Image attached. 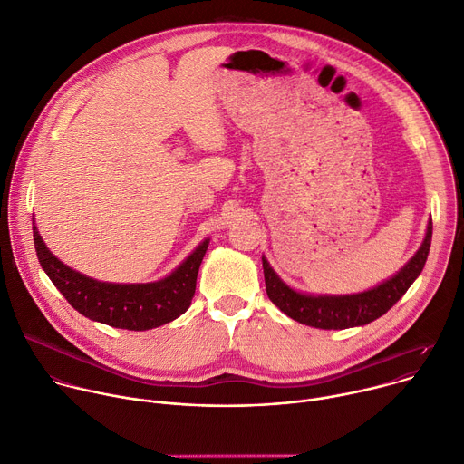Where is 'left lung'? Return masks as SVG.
Listing matches in <instances>:
<instances>
[{
    "mask_svg": "<svg viewBox=\"0 0 464 464\" xmlns=\"http://www.w3.org/2000/svg\"><path fill=\"white\" fill-rule=\"evenodd\" d=\"M433 224L428 222L426 237L416 254L396 272L368 290L355 294H309L288 286L263 256L266 294L286 316L318 329H348L366 325L383 316L424 270L430 256Z\"/></svg>",
    "mask_w": 464,
    "mask_h": 464,
    "instance_id": "1",
    "label": "left lung"
}]
</instances>
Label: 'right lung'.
Instances as JSON below:
<instances>
[{
  "label": "right lung",
  "instance_id": "1",
  "mask_svg": "<svg viewBox=\"0 0 464 464\" xmlns=\"http://www.w3.org/2000/svg\"><path fill=\"white\" fill-rule=\"evenodd\" d=\"M33 238L40 266L77 313L94 322L130 331L164 325L190 307L198 270L210 242V238L199 242L172 274L159 281L109 283L92 279L59 261L42 240L34 218Z\"/></svg>",
  "mask_w": 464,
  "mask_h": 464
}]
</instances>
